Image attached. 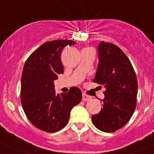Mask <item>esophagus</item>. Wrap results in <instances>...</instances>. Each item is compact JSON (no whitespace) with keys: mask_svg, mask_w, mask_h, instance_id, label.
Wrapping results in <instances>:
<instances>
[{"mask_svg":"<svg viewBox=\"0 0 154 154\" xmlns=\"http://www.w3.org/2000/svg\"><path fill=\"white\" fill-rule=\"evenodd\" d=\"M91 97L89 96V95L86 94L85 93H82V100L83 101H88V100H89L91 99Z\"/></svg>","mask_w":154,"mask_h":154,"instance_id":"esophagus-1","label":"esophagus"}]
</instances>
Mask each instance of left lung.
Masks as SVG:
<instances>
[{"label": "left lung", "mask_w": 154, "mask_h": 154, "mask_svg": "<svg viewBox=\"0 0 154 154\" xmlns=\"http://www.w3.org/2000/svg\"><path fill=\"white\" fill-rule=\"evenodd\" d=\"M99 63L93 82L106 91L103 107L91 117L94 125L104 132H114L126 125L137 104V79L125 53L116 45L101 42L98 45Z\"/></svg>", "instance_id": "obj_1"}]
</instances>
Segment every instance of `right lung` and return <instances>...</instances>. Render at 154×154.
<instances>
[{
    "label": "right lung",
    "instance_id": "1",
    "mask_svg": "<svg viewBox=\"0 0 154 154\" xmlns=\"http://www.w3.org/2000/svg\"><path fill=\"white\" fill-rule=\"evenodd\" d=\"M71 40H54L43 44L26 60L21 77L20 99L32 125L42 131L57 132L67 125L70 111L82 100V91L72 87L66 94H56L54 81L63 73L61 51Z\"/></svg>",
    "mask_w": 154,
    "mask_h": 154
}]
</instances>
